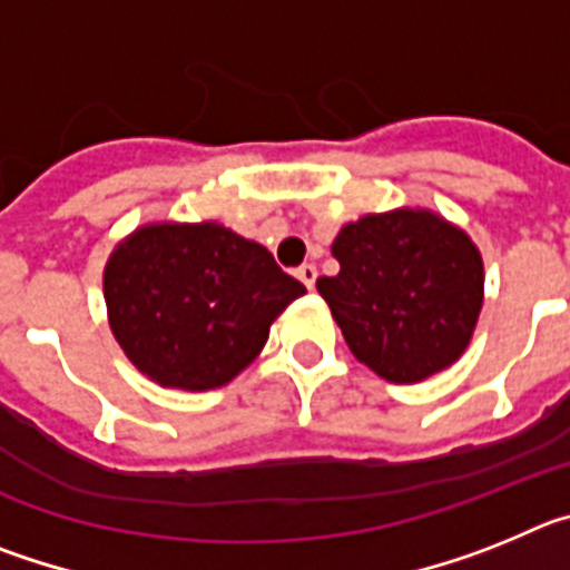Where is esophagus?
<instances>
[{"label":"esophagus","instance_id":"esophagus-1","mask_svg":"<svg viewBox=\"0 0 570 570\" xmlns=\"http://www.w3.org/2000/svg\"><path fill=\"white\" fill-rule=\"evenodd\" d=\"M296 276H299L302 285H305V288L311 291L316 285V265L305 262V265H299V268H296Z\"/></svg>","mask_w":570,"mask_h":570}]
</instances>
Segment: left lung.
Here are the masks:
<instances>
[{"label":"left lung","mask_w":570,"mask_h":570,"mask_svg":"<svg viewBox=\"0 0 570 570\" xmlns=\"http://www.w3.org/2000/svg\"><path fill=\"white\" fill-rule=\"evenodd\" d=\"M340 274L316 291L351 354L387 382H422L465 354L485 294L471 236L434 210L367 214L336 234Z\"/></svg>","instance_id":"8db88e82"}]
</instances>
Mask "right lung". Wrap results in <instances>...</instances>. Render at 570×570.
Here are the masks:
<instances>
[{
    "label": "right lung",
    "instance_id": "obj_1",
    "mask_svg": "<svg viewBox=\"0 0 570 570\" xmlns=\"http://www.w3.org/2000/svg\"><path fill=\"white\" fill-rule=\"evenodd\" d=\"M116 342L148 380L179 391L228 385L259 356L271 322L305 285L259 242L219 223H154L105 265Z\"/></svg>",
    "mask_w": 570,
    "mask_h": 570
}]
</instances>
